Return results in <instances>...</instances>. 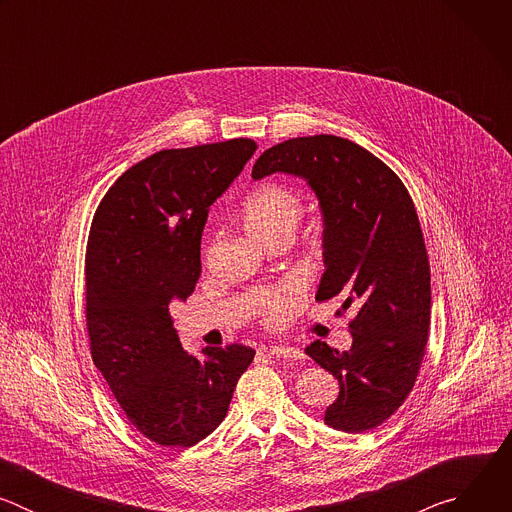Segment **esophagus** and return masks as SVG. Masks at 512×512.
<instances>
[{"label":"esophagus","instance_id":"obj_1","mask_svg":"<svg viewBox=\"0 0 512 512\" xmlns=\"http://www.w3.org/2000/svg\"><path fill=\"white\" fill-rule=\"evenodd\" d=\"M267 352L271 356L285 358V360H302L304 358V352L300 348H289V346H271Z\"/></svg>","mask_w":512,"mask_h":512}]
</instances>
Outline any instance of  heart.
Returning <instances> with one entry per match:
<instances>
[{"label":"heart","instance_id":"heart-1","mask_svg":"<svg viewBox=\"0 0 512 512\" xmlns=\"http://www.w3.org/2000/svg\"><path fill=\"white\" fill-rule=\"evenodd\" d=\"M304 210V200L296 190L269 182L245 198L241 218L253 239L265 247H271L281 239L294 237ZM302 300V287L298 283H283L263 296L259 304L261 320L269 328H279L298 312Z\"/></svg>","mask_w":512,"mask_h":512}]
</instances>
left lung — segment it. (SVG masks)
Listing matches in <instances>:
<instances>
[{
    "instance_id": "left-lung-1",
    "label": "left lung",
    "mask_w": 512,
    "mask_h": 512,
    "mask_svg": "<svg viewBox=\"0 0 512 512\" xmlns=\"http://www.w3.org/2000/svg\"><path fill=\"white\" fill-rule=\"evenodd\" d=\"M304 178L324 214V265L316 300L356 304L350 350L312 342L306 354L340 385L324 421L362 433L387 421L411 393L429 336V259L415 204L401 178L358 143L336 135L281 141L253 178Z\"/></svg>"
}]
</instances>
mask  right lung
Wrapping results in <instances>:
<instances>
[{
	"mask_svg": "<svg viewBox=\"0 0 512 512\" xmlns=\"http://www.w3.org/2000/svg\"><path fill=\"white\" fill-rule=\"evenodd\" d=\"M255 150L247 137L162 150L119 176L93 216L91 356L129 423L158 446L190 448L214 431L255 356L243 344L192 356L170 316V302L186 300L200 277L208 206Z\"/></svg>",
	"mask_w": 512,
	"mask_h": 512,
	"instance_id": "1",
	"label": "right lung"
}]
</instances>
